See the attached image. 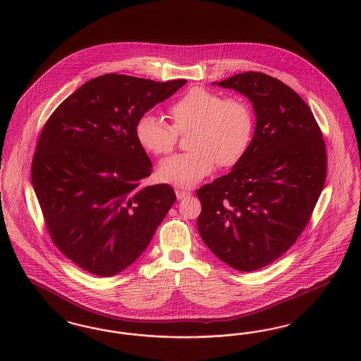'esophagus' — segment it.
Returning a JSON list of instances; mask_svg holds the SVG:
<instances>
[{"label":"esophagus","instance_id":"1","mask_svg":"<svg viewBox=\"0 0 361 361\" xmlns=\"http://www.w3.org/2000/svg\"><path fill=\"white\" fill-rule=\"evenodd\" d=\"M190 195H192V192L185 190V189H176V196H177L178 200H183V199H185V197H189Z\"/></svg>","mask_w":361,"mask_h":361}]
</instances>
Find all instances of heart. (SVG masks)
I'll return each instance as SVG.
<instances>
[{
	"mask_svg": "<svg viewBox=\"0 0 361 361\" xmlns=\"http://www.w3.org/2000/svg\"><path fill=\"white\" fill-rule=\"evenodd\" d=\"M172 126L152 112L135 123V139L149 154H169L178 134L188 139V154L164 159L157 177L165 184L190 188L215 171L216 165L233 168L250 149L255 135V114L240 97L195 86L169 106Z\"/></svg>",
	"mask_w": 361,
	"mask_h": 361,
	"instance_id": "heart-1",
	"label": "heart"
}]
</instances>
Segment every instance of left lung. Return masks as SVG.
I'll return each mask as SVG.
<instances>
[{"label": "left lung", "mask_w": 361, "mask_h": 361, "mask_svg": "<svg viewBox=\"0 0 361 361\" xmlns=\"http://www.w3.org/2000/svg\"><path fill=\"white\" fill-rule=\"evenodd\" d=\"M212 84L252 102L256 130L240 164L197 189V230L216 257L252 272L283 256L309 224L326 180V146L309 105L280 80L246 71Z\"/></svg>", "instance_id": "obj_1"}]
</instances>
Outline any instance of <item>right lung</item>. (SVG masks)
I'll use <instances>...</instances> for the list:
<instances>
[{"label":"right lung","instance_id":"add662e5","mask_svg":"<svg viewBox=\"0 0 361 361\" xmlns=\"http://www.w3.org/2000/svg\"><path fill=\"white\" fill-rule=\"evenodd\" d=\"M185 84L104 74L44 124L31 168L35 193L55 246L89 274L111 277L131 265L174 204L171 185H140L153 165L135 123Z\"/></svg>","mask_w":361,"mask_h":361}]
</instances>
